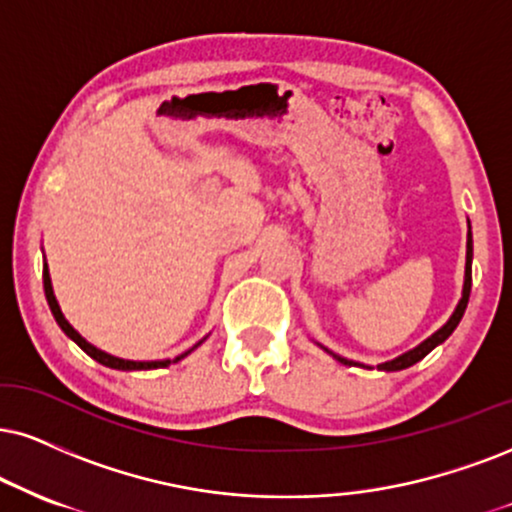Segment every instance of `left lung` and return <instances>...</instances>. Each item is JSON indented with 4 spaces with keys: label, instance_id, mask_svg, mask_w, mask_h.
<instances>
[{
    "label": "left lung",
    "instance_id": "8db88e82",
    "mask_svg": "<svg viewBox=\"0 0 512 512\" xmlns=\"http://www.w3.org/2000/svg\"><path fill=\"white\" fill-rule=\"evenodd\" d=\"M465 246H468V249H465V280H463V294H460V301H458L456 311H453L451 318L446 320V323L441 325L437 332L430 334V337H427L425 342H420L418 346H415V349H410V351H406V353H401V356H396L394 361H384V363H380V365H377V370L396 372V370H406V368H410V365H415L418 361H422V358H425L427 353H430L432 349H437L439 344H444L446 339H449L451 334H453V330H456L458 323H460V318H463L465 308H468L470 287H472V227H470V220H468V244H465ZM320 349H325V346L320 344ZM325 351L330 353L334 361H339V363H344V365H361V363H356V361H349V358L339 356V353H332L330 349H325ZM361 368H365V365H361Z\"/></svg>",
    "mask_w": 512,
    "mask_h": 512
}]
</instances>
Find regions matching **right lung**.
Here are the masks:
<instances>
[{"instance_id":"1","label":"right lung","mask_w":512,"mask_h":512,"mask_svg":"<svg viewBox=\"0 0 512 512\" xmlns=\"http://www.w3.org/2000/svg\"><path fill=\"white\" fill-rule=\"evenodd\" d=\"M42 280H44V296H47V304H49V308H52V315H54L56 323H59L61 330L66 332V337H71L73 342L78 344L80 349L87 353V356L94 358V361H97V363L106 365V368H113V370H156V368H168L170 363H178V361H182V358H185V356H189V353H192L194 349H197V346L206 339V337H204V339H201L199 344H194L192 349H187L185 353H180V356H175L173 361H170V358H166V361H128V358L111 356V353H106V351H102V349H97V346L87 342V339L82 337V334H80L78 330H75V327H73L71 323H68L66 315L61 313L59 301H56V296H54L52 277H49V266H47V263H44V268H42Z\"/></svg>"}]
</instances>
